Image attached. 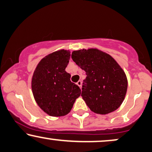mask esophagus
Segmentation results:
<instances>
[{
	"label": "esophagus",
	"mask_w": 152,
	"mask_h": 152,
	"mask_svg": "<svg viewBox=\"0 0 152 152\" xmlns=\"http://www.w3.org/2000/svg\"><path fill=\"white\" fill-rule=\"evenodd\" d=\"M76 84H77L78 86L80 87V88H82V81H81V80H78V81L76 83Z\"/></svg>",
	"instance_id": "34e87169"
}]
</instances>
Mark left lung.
I'll list each match as a JSON object with an SVG mask.
<instances>
[{
	"label": "left lung",
	"mask_w": 152,
	"mask_h": 152,
	"mask_svg": "<svg viewBox=\"0 0 152 152\" xmlns=\"http://www.w3.org/2000/svg\"><path fill=\"white\" fill-rule=\"evenodd\" d=\"M72 58L86 72L81 96L91 111L106 115L116 110L126 96L128 80L112 56L95 48L74 50Z\"/></svg>",
	"instance_id": "1"
}]
</instances>
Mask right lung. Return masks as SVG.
Instances as JSON below:
<instances>
[{"label":"right lung","instance_id":"obj_1","mask_svg":"<svg viewBox=\"0 0 152 152\" xmlns=\"http://www.w3.org/2000/svg\"><path fill=\"white\" fill-rule=\"evenodd\" d=\"M70 56L69 50H56L42 58L33 72L31 88L34 99L50 116L67 115L81 93L65 71Z\"/></svg>","mask_w":152,"mask_h":152}]
</instances>
